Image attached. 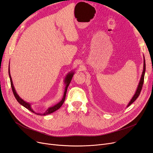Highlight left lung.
I'll return each mask as SVG.
<instances>
[{
  "label": "left lung",
  "instance_id": "obj_1",
  "mask_svg": "<svg viewBox=\"0 0 153 153\" xmlns=\"http://www.w3.org/2000/svg\"><path fill=\"white\" fill-rule=\"evenodd\" d=\"M145 71H146V62H145V58H144V68H143V74H142L141 78H140V80L139 83V85L137 87V91L134 94V96H133V97L131 98V99L130 100V101L129 102L128 104V106H129L130 105H131L132 104L135 100L137 99V97L139 96L140 93L141 92L142 90V88H143V83H144V75H145Z\"/></svg>",
  "mask_w": 153,
  "mask_h": 153
}]
</instances>
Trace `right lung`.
Instances as JSON below:
<instances>
[{"label":"right lung","mask_w":153,"mask_h":153,"mask_svg":"<svg viewBox=\"0 0 153 153\" xmlns=\"http://www.w3.org/2000/svg\"><path fill=\"white\" fill-rule=\"evenodd\" d=\"M9 75L10 81V85H11V88H12V90H13V94H14V96L15 98L16 99L18 102L21 105H22V106H23L25 108H26V109H28V110H30V111L33 112V113H35V111L33 110V109L31 108V104H30V103H28V102H26V101H25L24 100H23L22 98H21V97L18 96V94L16 93V90H15V88H14V85H13V83L12 78H11V76H10V71H9ZM73 75H74V72L71 71V72H70L69 73H68V75L66 76V77H65V81H64V82H65V83L66 84V87H65V89L64 96H63L62 99H61V101L59 102L56 104V105H54V106L49 108V109H47V110L46 111V112L44 113V114H40V113H35V114H40V115H46V114H49L52 113L53 112L56 111V110L59 109V108L61 107L62 104L64 103V102H65V98H66V92H67V88H68V87L69 86V85H70V82H71V79H72V77H73Z\"/></svg>","instance_id":"add662e5"}]
</instances>
